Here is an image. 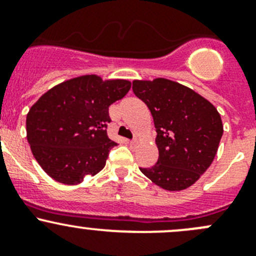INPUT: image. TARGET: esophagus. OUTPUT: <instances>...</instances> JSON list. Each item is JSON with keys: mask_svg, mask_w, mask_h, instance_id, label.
<instances>
[{"mask_svg": "<svg viewBox=\"0 0 256 256\" xmlns=\"http://www.w3.org/2000/svg\"><path fill=\"white\" fill-rule=\"evenodd\" d=\"M128 144H130V146H134L136 144V139H133V140H127Z\"/></svg>", "mask_w": 256, "mask_h": 256, "instance_id": "esophagus-1", "label": "esophagus"}]
</instances>
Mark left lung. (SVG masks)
Listing matches in <instances>:
<instances>
[{
  "label": "left lung",
  "mask_w": 256,
  "mask_h": 256,
  "mask_svg": "<svg viewBox=\"0 0 256 256\" xmlns=\"http://www.w3.org/2000/svg\"><path fill=\"white\" fill-rule=\"evenodd\" d=\"M133 92L150 110L159 150L152 168L139 169L166 190L189 188L216 156L224 132L219 112L199 93L166 78L134 80Z\"/></svg>",
  "instance_id": "1"
}]
</instances>
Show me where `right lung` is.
I'll return each instance as SVG.
<instances>
[{
  "label": "right lung",
  "instance_id": "add662e5",
  "mask_svg": "<svg viewBox=\"0 0 256 256\" xmlns=\"http://www.w3.org/2000/svg\"><path fill=\"white\" fill-rule=\"evenodd\" d=\"M129 90L127 80L84 74L54 86L30 108L27 140L50 178L77 186L104 168L110 148L117 146L107 136L108 108Z\"/></svg>",
  "mask_w": 256,
  "mask_h": 256
}]
</instances>
